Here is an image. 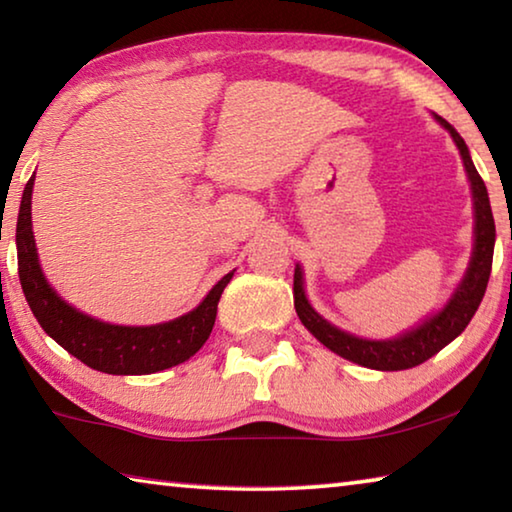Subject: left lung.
Segmentation results:
<instances>
[{"label": "left lung", "instance_id": "1", "mask_svg": "<svg viewBox=\"0 0 512 512\" xmlns=\"http://www.w3.org/2000/svg\"><path fill=\"white\" fill-rule=\"evenodd\" d=\"M436 121L443 128H447L449 135L461 151V158L465 164L467 178L472 185V198H474V248L472 259L467 266L465 277L458 284L454 296L449 298L447 305L438 311V314L429 316L422 325H418L411 332H404L397 339L388 341H368L352 336L343 329L327 323L323 316H318L314 307L309 305L305 296V287H302V268L296 266L293 273V305H296L298 318L302 320L311 334L339 357L359 363L372 370H406L413 366H420L433 354H438L447 343H452L458 334L463 332L470 323L472 316L479 309L485 287H488L490 271H492V253H495V219H492L490 198L485 183L479 176V171L472 164L470 151L463 137L456 133V128L436 115Z\"/></svg>", "mask_w": 512, "mask_h": 512}]
</instances>
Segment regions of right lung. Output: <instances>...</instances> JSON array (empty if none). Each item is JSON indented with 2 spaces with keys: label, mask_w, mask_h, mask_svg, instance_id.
<instances>
[{
  "label": "right lung",
  "mask_w": 512,
  "mask_h": 512,
  "mask_svg": "<svg viewBox=\"0 0 512 512\" xmlns=\"http://www.w3.org/2000/svg\"><path fill=\"white\" fill-rule=\"evenodd\" d=\"M33 180L24 187L20 214H17V273L22 291L40 327L60 348L94 370L108 375H151L187 361L210 339L221 293L232 280L223 275L194 311L176 320L151 327L110 325L92 318L58 296L40 268L36 239L31 230Z\"/></svg>",
  "instance_id": "add662e5"
}]
</instances>
